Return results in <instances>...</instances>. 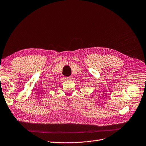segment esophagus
<instances>
[{"label":"esophagus","instance_id":"esophagus-1","mask_svg":"<svg viewBox=\"0 0 146 146\" xmlns=\"http://www.w3.org/2000/svg\"><path fill=\"white\" fill-rule=\"evenodd\" d=\"M66 79H67V80H71V77H67V78H66Z\"/></svg>","mask_w":146,"mask_h":146}]
</instances>
